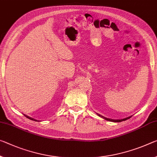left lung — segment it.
<instances>
[{
	"label": "left lung",
	"mask_w": 157,
	"mask_h": 157,
	"mask_svg": "<svg viewBox=\"0 0 157 157\" xmlns=\"http://www.w3.org/2000/svg\"><path fill=\"white\" fill-rule=\"evenodd\" d=\"M98 114V115L99 117H101L103 118V119H105V120L110 121H113V122H121V121H125V120H126V119H129V118H131V116H130V117H128L124 118V119H108V118H106V117H105L101 116V114Z\"/></svg>",
	"instance_id": "obj_1"
}]
</instances>
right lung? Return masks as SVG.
<instances>
[{
	"instance_id": "add662e5",
	"label": "right lung",
	"mask_w": 157,
	"mask_h": 157,
	"mask_svg": "<svg viewBox=\"0 0 157 157\" xmlns=\"http://www.w3.org/2000/svg\"><path fill=\"white\" fill-rule=\"evenodd\" d=\"M24 115L26 117H27L28 119H31V120H34V121H37V120H36V119H34L33 118H31V117H29V116H27V115H26V114H24Z\"/></svg>"
}]
</instances>
